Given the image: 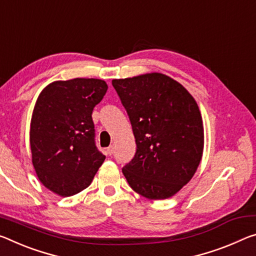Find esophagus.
<instances>
[{"mask_svg":"<svg viewBox=\"0 0 256 256\" xmlns=\"http://www.w3.org/2000/svg\"><path fill=\"white\" fill-rule=\"evenodd\" d=\"M112 152H114V147L112 146H110V147L107 148V155L110 156V155H112Z\"/></svg>","mask_w":256,"mask_h":256,"instance_id":"obj_1","label":"esophagus"}]
</instances>
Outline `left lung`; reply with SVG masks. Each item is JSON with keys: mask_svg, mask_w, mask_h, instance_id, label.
I'll return each instance as SVG.
<instances>
[{"mask_svg": "<svg viewBox=\"0 0 256 256\" xmlns=\"http://www.w3.org/2000/svg\"><path fill=\"white\" fill-rule=\"evenodd\" d=\"M136 138L134 157L122 168L148 200H166L192 180L204 149V128L192 96L160 72L112 80Z\"/></svg>", "mask_w": 256, "mask_h": 256, "instance_id": "left-lung-1", "label": "left lung"}]
</instances>
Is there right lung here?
<instances>
[{
  "mask_svg": "<svg viewBox=\"0 0 256 256\" xmlns=\"http://www.w3.org/2000/svg\"><path fill=\"white\" fill-rule=\"evenodd\" d=\"M107 88L96 78L56 80L36 100L30 132L32 162L38 180L59 196L88 188L106 158L96 146L92 112Z\"/></svg>",
  "mask_w": 256,
  "mask_h": 256,
  "instance_id": "right-lung-1",
  "label": "right lung"
}]
</instances>
